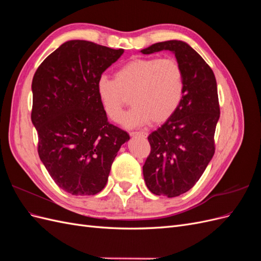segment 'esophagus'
<instances>
[{
    "label": "esophagus",
    "mask_w": 261,
    "mask_h": 261,
    "mask_svg": "<svg viewBox=\"0 0 261 261\" xmlns=\"http://www.w3.org/2000/svg\"><path fill=\"white\" fill-rule=\"evenodd\" d=\"M129 135L132 136V137H143V138H147V136H148V134L147 133H145V132H132Z\"/></svg>",
    "instance_id": "esophagus-1"
}]
</instances>
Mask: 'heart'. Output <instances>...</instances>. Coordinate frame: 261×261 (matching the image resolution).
Wrapping results in <instances>:
<instances>
[{
  "mask_svg": "<svg viewBox=\"0 0 261 261\" xmlns=\"http://www.w3.org/2000/svg\"><path fill=\"white\" fill-rule=\"evenodd\" d=\"M96 88L110 120L120 118L129 97L133 108L123 116V125L161 124L174 114L183 98L184 73L173 58H134L117 68L115 80L101 76Z\"/></svg>",
  "mask_w": 261,
  "mask_h": 261,
  "instance_id": "1",
  "label": "heart"
}]
</instances>
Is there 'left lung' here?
Returning a JSON list of instances; mask_svg holds the SVG:
<instances>
[{
	"instance_id": "left-lung-1",
	"label": "left lung",
	"mask_w": 261,
	"mask_h": 261,
	"mask_svg": "<svg viewBox=\"0 0 261 261\" xmlns=\"http://www.w3.org/2000/svg\"><path fill=\"white\" fill-rule=\"evenodd\" d=\"M171 51L183 68L184 94L161 127L148 136L151 151L143 167L150 192L169 198L188 192L215 154V132L220 117L217 81L212 69L184 41L158 42L143 54Z\"/></svg>"
}]
</instances>
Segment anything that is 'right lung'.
I'll use <instances>...</instances> for the list:
<instances>
[{"mask_svg": "<svg viewBox=\"0 0 261 261\" xmlns=\"http://www.w3.org/2000/svg\"><path fill=\"white\" fill-rule=\"evenodd\" d=\"M123 53L69 40L35 73L31 122L38 153L57 185L72 195L100 193L118 150L129 140L127 133L108 122L96 88L102 73Z\"/></svg>", "mask_w": 261, "mask_h": 261, "instance_id": "1", "label": "right lung"}]
</instances>
